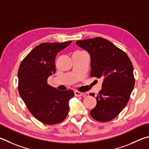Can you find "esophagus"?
<instances>
[{"label": "esophagus", "instance_id": "34e87169", "mask_svg": "<svg viewBox=\"0 0 149 149\" xmlns=\"http://www.w3.org/2000/svg\"><path fill=\"white\" fill-rule=\"evenodd\" d=\"M82 95H83L82 92H79V91H77V90L74 91V95L76 96V97H79V96H81Z\"/></svg>", "mask_w": 149, "mask_h": 149}]
</instances>
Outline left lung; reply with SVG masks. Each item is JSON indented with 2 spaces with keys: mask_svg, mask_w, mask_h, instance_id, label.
Listing matches in <instances>:
<instances>
[{
  "mask_svg": "<svg viewBox=\"0 0 149 149\" xmlns=\"http://www.w3.org/2000/svg\"><path fill=\"white\" fill-rule=\"evenodd\" d=\"M76 44L90 54V77L102 78L101 89L96 97L97 105L90 111L95 120L114 119L126 106L135 85L131 60L121 49L105 38L77 40ZM94 96L95 93H90Z\"/></svg>",
  "mask_w": 149,
  "mask_h": 149,
  "instance_id": "obj_1",
  "label": "left lung"
}]
</instances>
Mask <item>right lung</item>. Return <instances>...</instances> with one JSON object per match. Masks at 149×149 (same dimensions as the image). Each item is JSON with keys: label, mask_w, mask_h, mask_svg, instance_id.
<instances>
[{"label": "right lung", "mask_w": 149, "mask_h": 149, "mask_svg": "<svg viewBox=\"0 0 149 149\" xmlns=\"http://www.w3.org/2000/svg\"><path fill=\"white\" fill-rule=\"evenodd\" d=\"M72 41L42 43L23 59L18 69V92L36 119L48 125L63 121L69 113L71 90L61 91L49 85L48 77L56 72V55Z\"/></svg>", "instance_id": "add662e5"}]
</instances>
